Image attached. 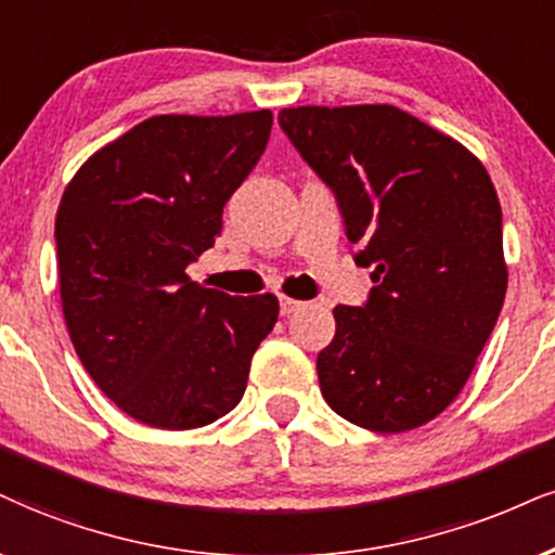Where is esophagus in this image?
<instances>
[{
  "instance_id": "1",
  "label": "esophagus",
  "mask_w": 555,
  "mask_h": 555,
  "mask_svg": "<svg viewBox=\"0 0 555 555\" xmlns=\"http://www.w3.org/2000/svg\"><path fill=\"white\" fill-rule=\"evenodd\" d=\"M304 300H296V298H288V296H280V313L283 317H291V313H296L304 309Z\"/></svg>"
}]
</instances>
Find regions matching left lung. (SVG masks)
I'll return each mask as SVG.
<instances>
[{"mask_svg":"<svg viewBox=\"0 0 555 555\" xmlns=\"http://www.w3.org/2000/svg\"><path fill=\"white\" fill-rule=\"evenodd\" d=\"M330 184L345 234L371 267L362 306H337L319 352L326 403L393 435L453 403L502 311V208L483 164L393 105L288 107L278 115Z\"/></svg>","mask_w":555,"mask_h":555,"instance_id":"obj_1","label":"left lung"}]
</instances>
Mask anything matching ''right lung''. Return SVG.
Returning <instances> with one entry per match:
<instances>
[{
	"label": "right lung",
	"instance_id": "obj_1",
	"mask_svg": "<svg viewBox=\"0 0 555 555\" xmlns=\"http://www.w3.org/2000/svg\"><path fill=\"white\" fill-rule=\"evenodd\" d=\"M272 113L156 115L81 164L61 197V306L81 365L149 427L195 429L242 401L278 321L272 293L234 298L188 278L223 205L270 141Z\"/></svg>",
	"mask_w": 555,
	"mask_h": 555
}]
</instances>
